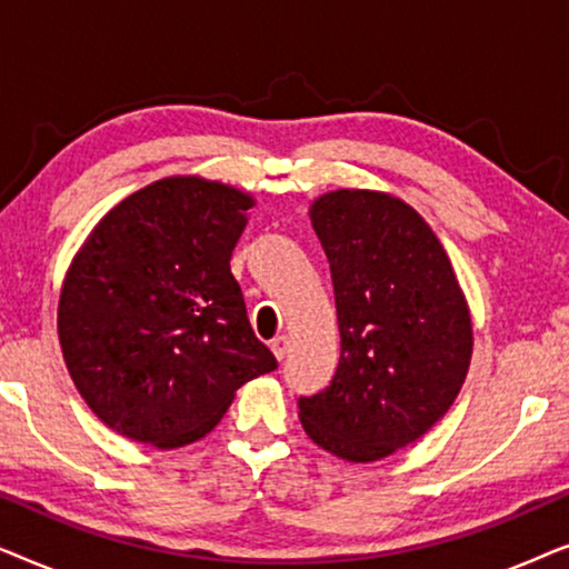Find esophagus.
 <instances>
[{
  "mask_svg": "<svg viewBox=\"0 0 569 569\" xmlns=\"http://www.w3.org/2000/svg\"><path fill=\"white\" fill-rule=\"evenodd\" d=\"M271 352H274L277 360H284V355L290 352V339L277 337L274 341H271Z\"/></svg>",
  "mask_w": 569,
  "mask_h": 569,
  "instance_id": "34e87169",
  "label": "esophagus"
}]
</instances>
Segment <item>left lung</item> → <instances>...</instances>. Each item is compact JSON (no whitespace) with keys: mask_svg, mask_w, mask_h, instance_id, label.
Masks as SVG:
<instances>
[{"mask_svg":"<svg viewBox=\"0 0 569 569\" xmlns=\"http://www.w3.org/2000/svg\"><path fill=\"white\" fill-rule=\"evenodd\" d=\"M331 263L341 355L331 386L298 401L302 430L349 463L393 456L453 407L473 352L446 248L407 201L333 189L310 201Z\"/></svg>","mask_w":569,"mask_h":569,"instance_id":"obj_1","label":"left lung"}]
</instances>
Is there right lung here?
<instances>
[{
    "instance_id": "right-lung-1",
    "label": "right lung",
    "mask_w": 569,
    "mask_h": 569,
    "mask_svg": "<svg viewBox=\"0 0 569 569\" xmlns=\"http://www.w3.org/2000/svg\"><path fill=\"white\" fill-rule=\"evenodd\" d=\"M253 193L168 176L100 217L69 263L57 329L100 422L160 450L214 430L236 391L277 368L248 323L230 256Z\"/></svg>"
}]
</instances>
